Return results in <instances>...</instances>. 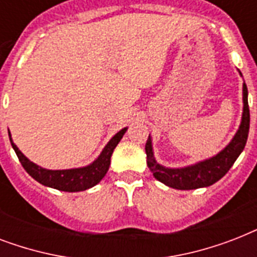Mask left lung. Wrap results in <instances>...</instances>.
Masks as SVG:
<instances>
[{
	"label": "left lung",
	"instance_id": "left-lung-1",
	"mask_svg": "<svg viewBox=\"0 0 257 257\" xmlns=\"http://www.w3.org/2000/svg\"><path fill=\"white\" fill-rule=\"evenodd\" d=\"M239 73L241 76L240 70ZM248 132H249V106H248V89L244 82L241 122H240L239 129L235 133L233 139L229 141V144L223 151H220L215 156L209 157L207 160L199 161L196 164L183 167V168H168V167L159 164L155 159L152 137L149 135L147 144H145L147 164H148L149 171L155 176V179L168 187L175 188V189L189 191V189L209 187L216 181H219L231 169L236 159L240 156V153L243 152L244 147L247 144Z\"/></svg>",
	"mask_w": 257,
	"mask_h": 257
}]
</instances>
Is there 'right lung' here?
<instances>
[{
	"mask_svg": "<svg viewBox=\"0 0 257 257\" xmlns=\"http://www.w3.org/2000/svg\"><path fill=\"white\" fill-rule=\"evenodd\" d=\"M128 128H122L120 132H117L114 136L109 140V143L104 147L102 152L100 153V156L97 157L96 160L90 163L86 167H81V168H72V169H45L40 167V165L34 164L33 161H30L24 153L17 148V145L14 144L12 140V135L9 132L10 143L13 147L14 152L17 155L18 160L22 164L24 169L33 177L36 181H38L45 187L54 188L58 191L64 192H80L86 191L89 188L94 187L96 184H98L101 180L104 179V176L106 175V172L110 165V157L117 147V144L120 143L122 136L126 132Z\"/></svg>",
	"mask_w": 257,
	"mask_h": 257,
	"instance_id": "1",
	"label": "right lung"
}]
</instances>
